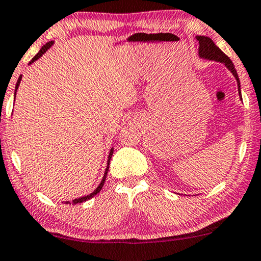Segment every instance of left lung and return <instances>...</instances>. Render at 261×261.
Listing matches in <instances>:
<instances>
[{"label": "left lung", "instance_id": "8db88e82", "mask_svg": "<svg viewBox=\"0 0 261 261\" xmlns=\"http://www.w3.org/2000/svg\"><path fill=\"white\" fill-rule=\"evenodd\" d=\"M196 39L199 42V49H198L199 57L209 59V61H216V62L224 63L226 67H227L228 70H230L231 73L233 74V76L236 77L237 85H238V91H240V95H241L240 79H238V74H237L236 69H234V65H233V63H232L231 59L228 58L227 56H226L225 53L222 52L214 42H213V40L210 39V37L197 36Z\"/></svg>", "mask_w": 261, "mask_h": 261}]
</instances>
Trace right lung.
Wrapping results in <instances>:
<instances>
[{
    "label": "right lung",
    "mask_w": 261,
    "mask_h": 261,
    "mask_svg": "<svg viewBox=\"0 0 261 261\" xmlns=\"http://www.w3.org/2000/svg\"><path fill=\"white\" fill-rule=\"evenodd\" d=\"M53 45V41H49V42H47L46 45H43L42 46V48L40 49L39 51V53H37V55L35 56V57H34L33 59H31V62L29 63V64H31V63L33 62H35L36 59H39L41 56L43 55V53H45L47 49L49 48V47H51ZM20 80H21V75L19 76V79H18V81H17V85H15V91H17V89H18V86H19V84H20ZM15 93V92H14ZM112 155H113V148L111 149V152H109V156H108V165H107V169H106V172H105V176H103V178H102V181H100V184H99V186L96 188L95 191H93L92 193H90L89 196H85V197H81V198H76V199H74L73 202V204H77V203H83V202H86V200H89V199H91L92 198V197H95L97 193L99 192L100 190H102V187H103V185H105V181H106V176H107V174H108V169H109V162H111V158H112ZM70 202H65V204H69Z\"/></svg>",
    "instance_id": "1"
}]
</instances>
